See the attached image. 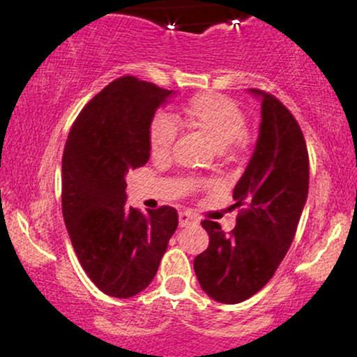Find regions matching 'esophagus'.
Instances as JSON below:
<instances>
[{
    "mask_svg": "<svg viewBox=\"0 0 357 357\" xmlns=\"http://www.w3.org/2000/svg\"><path fill=\"white\" fill-rule=\"evenodd\" d=\"M195 216L192 215V213H188V211H180L178 213V225L182 226V228H185V226H188V225H192V223H195Z\"/></svg>",
    "mask_w": 357,
    "mask_h": 357,
    "instance_id": "obj_1",
    "label": "esophagus"
}]
</instances>
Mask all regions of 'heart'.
Here are the masks:
<instances>
[{
  "label": "heart",
  "instance_id": "1",
  "mask_svg": "<svg viewBox=\"0 0 357 357\" xmlns=\"http://www.w3.org/2000/svg\"><path fill=\"white\" fill-rule=\"evenodd\" d=\"M180 119L202 131L218 149H225L246 129V116L234 101L221 95H198L185 106ZM177 136L175 123L165 114H157L149 126V147L152 155H167Z\"/></svg>",
  "mask_w": 357,
  "mask_h": 357
}]
</instances>
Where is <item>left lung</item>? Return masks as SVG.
<instances>
[{"instance_id": "8db88e82", "label": "left lung", "mask_w": 357, "mask_h": 357, "mask_svg": "<svg viewBox=\"0 0 357 357\" xmlns=\"http://www.w3.org/2000/svg\"><path fill=\"white\" fill-rule=\"evenodd\" d=\"M249 91L261 98L262 121L233 192L236 226L226 234L215 221H202L210 244L193 261L202 289L221 303L244 302L274 277L308 197V151L297 119L274 95Z\"/></svg>"}]
</instances>
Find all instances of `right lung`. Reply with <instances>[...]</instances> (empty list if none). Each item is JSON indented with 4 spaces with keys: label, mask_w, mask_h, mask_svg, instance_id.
I'll return each instance as SVG.
<instances>
[{
    "label": "right lung",
    "mask_w": 357,
    "mask_h": 357,
    "mask_svg": "<svg viewBox=\"0 0 357 357\" xmlns=\"http://www.w3.org/2000/svg\"><path fill=\"white\" fill-rule=\"evenodd\" d=\"M126 75L80 111L62 157V213L83 271L109 297L129 298L154 279L177 210L126 206V174L149 160V126L172 95Z\"/></svg>",
    "instance_id": "obj_1"
}]
</instances>
